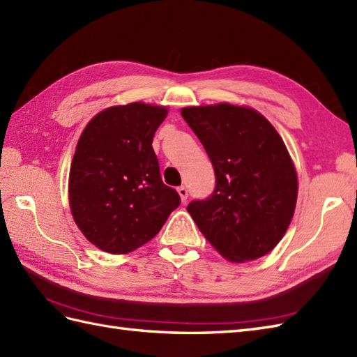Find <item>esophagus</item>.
<instances>
[{"label":"esophagus","instance_id":"34e87169","mask_svg":"<svg viewBox=\"0 0 357 357\" xmlns=\"http://www.w3.org/2000/svg\"><path fill=\"white\" fill-rule=\"evenodd\" d=\"M177 192H178V195H180V198H181V202H186L188 199V189H186V186H180L178 189H177Z\"/></svg>","mask_w":357,"mask_h":357}]
</instances>
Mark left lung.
<instances>
[{
	"mask_svg": "<svg viewBox=\"0 0 357 357\" xmlns=\"http://www.w3.org/2000/svg\"><path fill=\"white\" fill-rule=\"evenodd\" d=\"M213 165L216 185L188 212L230 262L268 255L288 230L298 194L297 172L271 123L250 107L220 102L181 109Z\"/></svg>",
	"mask_w": 357,
	"mask_h": 357,
	"instance_id": "obj_1",
	"label": "left lung"
}]
</instances>
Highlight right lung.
Listing matches in <instances>:
<instances>
[{
    "mask_svg": "<svg viewBox=\"0 0 357 357\" xmlns=\"http://www.w3.org/2000/svg\"><path fill=\"white\" fill-rule=\"evenodd\" d=\"M168 109L144 102L95 115L78 139L69 171V206L89 242L126 255L151 241L180 204L163 185L153 150Z\"/></svg>",
    "mask_w": 357,
    "mask_h": 357,
    "instance_id": "obj_1",
    "label": "right lung"
}]
</instances>
